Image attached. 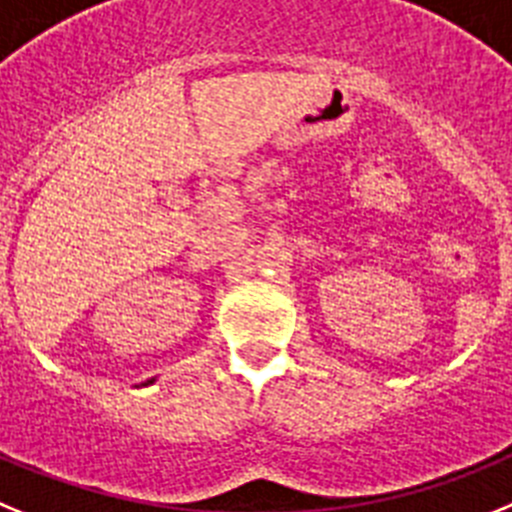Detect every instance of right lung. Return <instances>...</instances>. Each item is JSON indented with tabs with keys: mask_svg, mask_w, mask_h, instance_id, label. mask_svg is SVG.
I'll list each match as a JSON object with an SVG mask.
<instances>
[{
	"mask_svg": "<svg viewBox=\"0 0 512 512\" xmlns=\"http://www.w3.org/2000/svg\"><path fill=\"white\" fill-rule=\"evenodd\" d=\"M146 384H154V379H151V381H146Z\"/></svg>",
	"mask_w": 512,
	"mask_h": 512,
	"instance_id": "1",
	"label": "right lung"
}]
</instances>
